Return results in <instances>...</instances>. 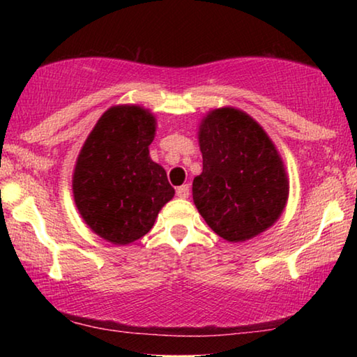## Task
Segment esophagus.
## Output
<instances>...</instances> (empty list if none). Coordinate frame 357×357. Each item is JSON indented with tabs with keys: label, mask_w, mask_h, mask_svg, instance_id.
I'll use <instances>...</instances> for the list:
<instances>
[{
	"label": "esophagus",
	"mask_w": 357,
	"mask_h": 357,
	"mask_svg": "<svg viewBox=\"0 0 357 357\" xmlns=\"http://www.w3.org/2000/svg\"><path fill=\"white\" fill-rule=\"evenodd\" d=\"M189 193H190V189H189V184L179 185V187H178V189H176V195H178L179 198H187V197H189Z\"/></svg>",
	"instance_id": "esophagus-1"
}]
</instances>
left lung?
Returning <instances> with one entry per match:
<instances>
[{
    "instance_id": "1",
    "label": "left lung",
    "mask_w": 357,
    "mask_h": 357,
    "mask_svg": "<svg viewBox=\"0 0 357 357\" xmlns=\"http://www.w3.org/2000/svg\"><path fill=\"white\" fill-rule=\"evenodd\" d=\"M203 172L193 203L213 231L229 243L250 239L279 219L288 179L273 142L236 108L211 112L200 126Z\"/></svg>"
}]
</instances>
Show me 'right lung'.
Wrapping results in <instances>:
<instances>
[{
  "mask_svg": "<svg viewBox=\"0 0 357 357\" xmlns=\"http://www.w3.org/2000/svg\"><path fill=\"white\" fill-rule=\"evenodd\" d=\"M155 121L137 105L112 107L84 142L74 172V200L86 225L112 244H129L153 228L174 195L151 160Z\"/></svg>",
  "mask_w": 357,
  "mask_h": 357,
  "instance_id": "add662e5",
  "label": "right lung"
}]
</instances>
